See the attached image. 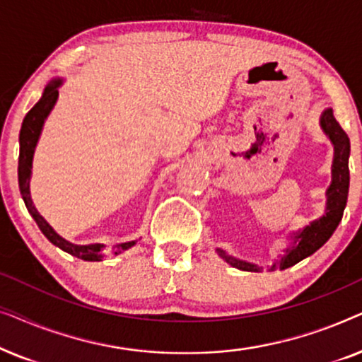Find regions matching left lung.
Instances as JSON below:
<instances>
[{
    "label": "left lung",
    "instance_id": "left-lung-1",
    "mask_svg": "<svg viewBox=\"0 0 362 362\" xmlns=\"http://www.w3.org/2000/svg\"><path fill=\"white\" fill-rule=\"evenodd\" d=\"M320 125L334 146L333 180H331V185L328 187V191H326L328 201H326L325 216H321L320 219L311 222V224L306 226L303 230L293 232V235H291L293 244H291L290 249H286V254L281 257L280 260H276L275 264L270 267V270H285L291 265L298 264L300 260L306 259V257H310L311 254H315V252L318 250L320 247H323L326 242H328L329 237L333 235L336 227H338L341 222V217H343L349 191V138L346 135L343 128H341L338 120L334 118L333 108H326L323 112V115L320 118ZM217 254H219L227 264L235 267V269L239 270H260L257 265L239 260L235 259V257H230L221 249H217Z\"/></svg>",
    "mask_w": 362,
    "mask_h": 362
}]
</instances>
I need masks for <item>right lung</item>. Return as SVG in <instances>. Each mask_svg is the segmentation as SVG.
<instances>
[{
  "mask_svg": "<svg viewBox=\"0 0 362 362\" xmlns=\"http://www.w3.org/2000/svg\"><path fill=\"white\" fill-rule=\"evenodd\" d=\"M62 81L61 78H54L46 86L42 92V97L39 98V102L34 105L31 110L24 117L21 132H19V163H18V181H19V191L26 204L29 214L33 216V219L36 221L39 229L54 245L59 249L67 252L77 259L87 260V262H100L103 259V245L102 244H92V245H76L62 239L51 226L44 221V217L39 214L36 207L33 204L31 199V191H29V181H31V168H33V156L34 150H36L37 140L41 136V130L49 113L56 105L57 97H59V87H61ZM135 245V242H125V244L117 245L113 254H122L123 250H128L130 247Z\"/></svg>",
  "mask_w": 362,
  "mask_h": 362,
  "instance_id": "right-lung-1",
  "label": "right lung"
}]
</instances>
